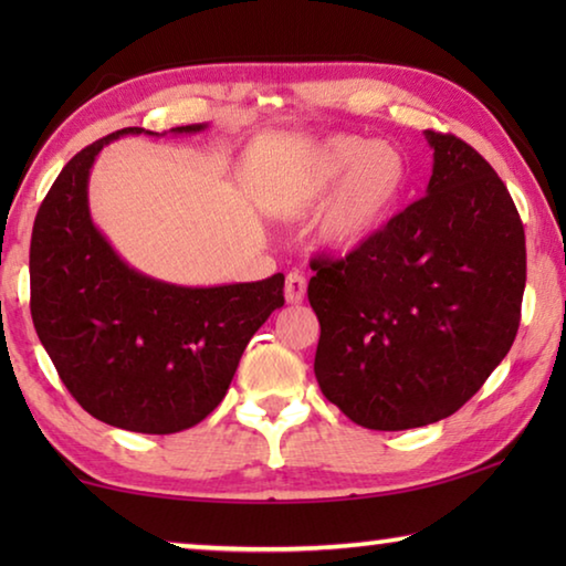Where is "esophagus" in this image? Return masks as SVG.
Returning a JSON list of instances; mask_svg holds the SVG:
<instances>
[{
	"label": "esophagus",
	"instance_id": "esophagus-1",
	"mask_svg": "<svg viewBox=\"0 0 566 566\" xmlns=\"http://www.w3.org/2000/svg\"><path fill=\"white\" fill-rule=\"evenodd\" d=\"M304 292H306V280L304 274L300 272H290L286 274V282H284V296L290 304H300L304 300Z\"/></svg>",
	"mask_w": 566,
	"mask_h": 566
}]
</instances>
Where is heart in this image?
Instances as JSON below:
<instances>
[{"instance_id": "1", "label": "heart", "mask_w": 566, "mask_h": 566, "mask_svg": "<svg viewBox=\"0 0 566 566\" xmlns=\"http://www.w3.org/2000/svg\"><path fill=\"white\" fill-rule=\"evenodd\" d=\"M339 184L319 222V239L349 252L385 229L397 214L409 187V161L389 142L332 137L302 161L294 191L319 199Z\"/></svg>"}]
</instances>
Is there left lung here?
<instances>
[{"instance_id": "left-lung-1", "label": "left lung", "mask_w": 566, "mask_h": 566, "mask_svg": "<svg viewBox=\"0 0 566 566\" xmlns=\"http://www.w3.org/2000/svg\"><path fill=\"white\" fill-rule=\"evenodd\" d=\"M427 195L342 260H312L322 395L399 432L472 399L520 329L526 247L504 181L454 134L427 129Z\"/></svg>"}]
</instances>
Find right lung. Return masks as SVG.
I'll return each mask as SVG.
<instances>
[{
    "label": "right lung",
    "instance_id": "obj_1",
    "mask_svg": "<svg viewBox=\"0 0 566 566\" xmlns=\"http://www.w3.org/2000/svg\"><path fill=\"white\" fill-rule=\"evenodd\" d=\"M207 124L175 127L197 134ZM127 127L74 155L46 191L30 247L32 322L70 395L104 424L175 434L224 399L249 339L284 304V274L179 286L134 270L90 214V169Z\"/></svg>",
    "mask_w": 566,
    "mask_h": 566
}]
</instances>
